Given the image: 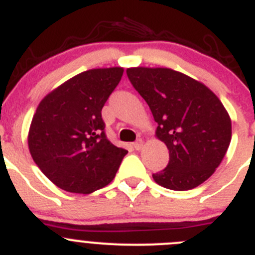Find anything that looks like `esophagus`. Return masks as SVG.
<instances>
[{"label": "esophagus", "mask_w": 255, "mask_h": 255, "mask_svg": "<svg viewBox=\"0 0 255 255\" xmlns=\"http://www.w3.org/2000/svg\"><path fill=\"white\" fill-rule=\"evenodd\" d=\"M142 146H143V141H142L141 138L137 139V141L134 142V143H133V147H134V150H137V151L141 150Z\"/></svg>", "instance_id": "obj_1"}]
</instances>
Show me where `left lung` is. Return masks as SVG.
Returning a JSON list of instances; mask_svg holds the SVG:
<instances>
[{"mask_svg": "<svg viewBox=\"0 0 255 255\" xmlns=\"http://www.w3.org/2000/svg\"><path fill=\"white\" fill-rule=\"evenodd\" d=\"M157 123L169 164L152 174L161 187L189 190L206 182L221 164L231 141V119L220 99L202 82L170 68L127 70Z\"/></svg>", "mask_w": 255, "mask_h": 255, "instance_id": "obj_1", "label": "left lung"}]
</instances>
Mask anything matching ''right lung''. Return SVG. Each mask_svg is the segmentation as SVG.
I'll use <instances>...</instances> for the list:
<instances>
[{
	"label": "right lung",
	"instance_id": "obj_1",
	"mask_svg": "<svg viewBox=\"0 0 255 255\" xmlns=\"http://www.w3.org/2000/svg\"><path fill=\"white\" fill-rule=\"evenodd\" d=\"M123 75L122 67L79 73L39 103L27 144L45 176L71 193L90 194L116 176L128 151L107 138L102 109Z\"/></svg>",
	"mask_w": 255,
	"mask_h": 255
}]
</instances>
